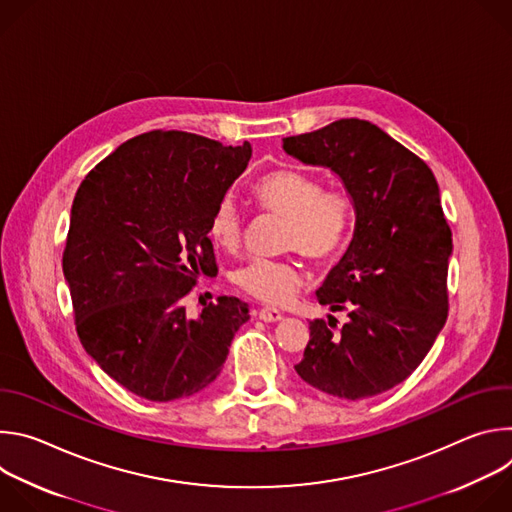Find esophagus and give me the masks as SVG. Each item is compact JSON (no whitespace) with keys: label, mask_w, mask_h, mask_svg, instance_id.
<instances>
[{"label":"esophagus","mask_w":512,"mask_h":512,"mask_svg":"<svg viewBox=\"0 0 512 512\" xmlns=\"http://www.w3.org/2000/svg\"><path fill=\"white\" fill-rule=\"evenodd\" d=\"M257 316H259V320H263V322H267V324L279 322V320L283 318V314H281L279 310H275V308H261V310L257 312Z\"/></svg>","instance_id":"obj_1"}]
</instances>
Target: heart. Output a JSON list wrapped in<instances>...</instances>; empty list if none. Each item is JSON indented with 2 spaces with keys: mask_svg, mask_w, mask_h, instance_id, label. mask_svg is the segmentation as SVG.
Returning a JSON list of instances; mask_svg holds the SVG:
<instances>
[{
  "mask_svg": "<svg viewBox=\"0 0 512 512\" xmlns=\"http://www.w3.org/2000/svg\"><path fill=\"white\" fill-rule=\"evenodd\" d=\"M257 206L287 221L283 247L314 261L334 259L350 233V200L342 190H322L316 176L298 168H273L253 184ZM210 239L225 251H237L243 239V216L231 198H223L210 214ZM235 283L269 306H285L304 285L296 261L253 259L235 273Z\"/></svg>",
  "mask_w": 512,
  "mask_h": 512,
  "instance_id": "b5f03b06",
  "label": "heart"
}]
</instances>
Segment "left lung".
Here are the masks:
<instances>
[{
	"instance_id": "1",
	"label": "left lung",
	"mask_w": 512,
	"mask_h": 512,
	"mask_svg": "<svg viewBox=\"0 0 512 512\" xmlns=\"http://www.w3.org/2000/svg\"><path fill=\"white\" fill-rule=\"evenodd\" d=\"M287 156L334 172L354 206V235L318 302L296 373L338 399H369L403 383L448 318L452 231L423 160L371 121L340 119L283 139Z\"/></svg>"
}]
</instances>
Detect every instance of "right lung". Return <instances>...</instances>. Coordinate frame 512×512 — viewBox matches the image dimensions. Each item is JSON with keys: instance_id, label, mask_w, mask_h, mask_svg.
I'll return each instance as SVG.
<instances>
[{"instance_id": "add662e5", "label": "right lung", "mask_w": 512, "mask_h": 512, "mask_svg": "<svg viewBox=\"0 0 512 512\" xmlns=\"http://www.w3.org/2000/svg\"><path fill=\"white\" fill-rule=\"evenodd\" d=\"M251 143L186 131L141 133L77 190L62 255L81 344L121 387L148 401L206 389L223 371L249 306L221 296L198 318L182 298L216 275L208 223L251 160Z\"/></svg>"}]
</instances>
